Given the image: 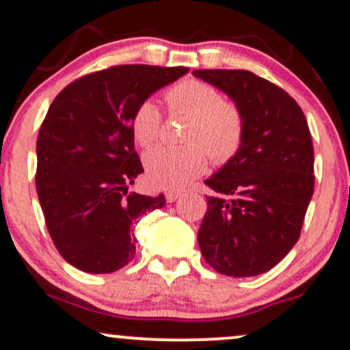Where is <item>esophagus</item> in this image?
<instances>
[{
  "label": "esophagus",
  "mask_w": 350,
  "mask_h": 350,
  "mask_svg": "<svg viewBox=\"0 0 350 350\" xmlns=\"http://www.w3.org/2000/svg\"><path fill=\"white\" fill-rule=\"evenodd\" d=\"M183 196V191H167L166 192V200L167 202H174L176 199H179Z\"/></svg>",
  "instance_id": "esophagus-1"
}]
</instances>
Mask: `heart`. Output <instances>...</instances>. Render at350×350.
I'll return each instance as SVG.
<instances>
[{
    "instance_id": "heart-1",
    "label": "heart",
    "mask_w": 350,
    "mask_h": 350,
    "mask_svg": "<svg viewBox=\"0 0 350 350\" xmlns=\"http://www.w3.org/2000/svg\"><path fill=\"white\" fill-rule=\"evenodd\" d=\"M171 113L191 118L180 148L159 146L144 158L148 180L163 189H179L206 170L207 152L217 164L227 163L240 150L243 118L239 108L224 102L220 92L202 80L187 79L166 92ZM161 131V113L151 100H143L131 116L136 143L150 148Z\"/></svg>"
}]
</instances>
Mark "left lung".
<instances>
[{
	"mask_svg": "<svg viewBox=\"0 0 350 350\" xmlns=\"http://www.w3.org/2000/svg\"><path fill=\"white\" fill-rule=\"evenodd\" d=\"M234 100L243 139L234 158L206 179L207 212L198 242L222 275L271 270L298 242L314 192V150L306 116L283 88L248 70L192 72Z\"/></svg>",
	"mask_w": 350,
	"mask_h": 350,
	"instance_id": "left-lung-1",
	"label": "left lung"
}]
</instances>
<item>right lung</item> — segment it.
<instances>
[{"label":"right lung","mask_w":350,"mask_h":350,"mask_svg":"<svg viewBox=\"0 0 350 350\" xmlns=\"http://www.w3.org/2000/svg\"><path fill=\"white\" fill-rule=\"evenodd\" d=\"M187 72L115 66L77 79L51 103L36 144V189L52 242L72 267L113 273L135 258V226L166 199L128 192L143 172L131 116Z\"/></svg>","instance_id":"1"}]
</instances>
